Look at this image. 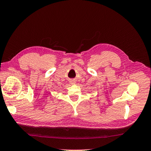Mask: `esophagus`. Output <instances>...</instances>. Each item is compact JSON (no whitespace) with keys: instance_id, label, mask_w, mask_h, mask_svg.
Segmentation results:
<instances>
[{"instance_id":"esophagus-1","label":"esophagus","mask_w":151,"mask_h":151,"mask_svg":"<svg viewBox=\"0 0 151 151\" xmlns=\"http://www.w3.org/2000/svg\"><path fill=\"white\" fill-rule=\"evenodd\" d=\"M69 83L70 84V85H75L76 81H75V79H70V80H69Z\"/></svg>"}]
</instances>
